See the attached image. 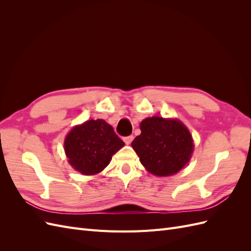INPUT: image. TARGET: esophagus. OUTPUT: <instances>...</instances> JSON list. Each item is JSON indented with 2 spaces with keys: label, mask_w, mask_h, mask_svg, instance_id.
I'll list each match as a JSON object with an SVG mask.
<instances>
[{
  "label": "esophagus",
  "mask_w": 251,
  "mask_h": 251,
  "mask_svg": "<svg viewBox=\"0 0 251 251\" xmlns=\"http://www.w3.org/2000/svg\"><path fill=\"white\" fill-rule=\"evenodd\" d=\"M133 136L132 135H130V136H126V137H124V141H125V143L126 144H130L131 142H132V140H133Z\"/></svg>",
  "instance_id": "34e87169"
}]
</instances>
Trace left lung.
Here are the masks:
<instances>
[{"instance_id": "obj_1", "label": "left lung", "mask_w": 251, "mask_h": 251, "mask_svg": "<svg viewBox=\"0 0 251 251\" xmlns=\"http://www.w3.org/2000/svg\"><path fill=\"white\" fill-rule=\"evenodd\" d=\"M141 134L132 142L141 164L155 176L177 174L189 161L194 141L188 128L178 119L149 117L141 121Z\"/></svg>"}]
</instances>
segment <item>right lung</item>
Instances as JSON below:
<instances>
[{
  "mask_svg": "<svg viewBox=\"0 0 251 251\" xmlns=\"http://www.w3.org/2000/svg\"><path fill=\"white\" fill-rule=\"evenodd\" d=\"M124 146L125 142L102 119H91L74 126L64 142L68 162L87 176L107 168L112 156Z\"/></svg>",
  "mask_w": 251,
  "mask_h": 251,
  "instance_id": "right-lung-1",
  "label": "right lung"
}]
</instances>
